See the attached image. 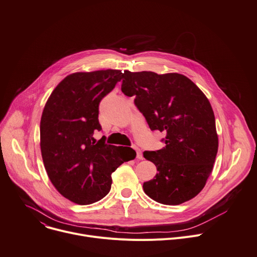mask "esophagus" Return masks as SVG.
I'll return each mask as SVG.
<instances>
[{
    "mask_svg": "<svg viewBox=\"0 0 257 257\" xmlns=\"http://www.w3.org/2000/svg\"><path fill=\"white\" fill-rule=\"evenodd\" d=\"M133 149L135 150V152H136V158L137 159H139V160H143V154H142V151L139 150V148L138 147H136V146H133Z\"/></svg>",
    "mask_w": 257,
    "mask_h": 257,
    "instance_id": "esophagus-1",
    "label": "esophagus"
}]
</instances>
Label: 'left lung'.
<instances>
[{"mask_svg":"<svg viewBox=\"0 0 257 257\" xmlns=\"http://www.w3.org/2000/svg\"><path fill=\"white\" fill-rule=\"evenodd\" d=\"M122 92L134 103L152 131L165 133V148L146 151L157 167L145 193L158 203L179 205L196 197L213 169L218 137L214 112L204 93L180 74L153 72L122 75Z\"/></svg>","mask_w":257,"mask_h":257,"instance_id":"8db88e82","label":"left lung"}]
</instances>
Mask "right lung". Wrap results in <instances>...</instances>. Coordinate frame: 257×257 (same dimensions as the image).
Masks as SVG:
<instances>
[{"label":"right lung","instance_id":"right-lung-1","mask_svg":"<svg viewBox=\"0 0 257 257\" xmlns=\"http://www.w3.org/2000/svg\"><path fill=\"white\" fill-rule=\"evenodd\" d=\"M118 69L75 73L53 90L44 107L41 124V152L44 166L55 189L79 205L105 197L111 173L136 156L129 147L96 143L94 131L101 130L99 103L122 79Z\"/></svg>","mask_w":257,"mask_h":257}]
</instances>
